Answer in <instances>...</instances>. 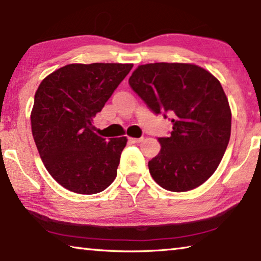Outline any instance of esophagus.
Instances as JSON below:
<instances>
[{"instance_id":"1","label":"esophagus","mask_w":261,"mask_h":261,"mask_svg":"<svg viewBox=\"0 0 261 261\" xmlns=\"http://www.w3.org/2000/svg\"><path fill=\"white\" fill-rule=\"evenodd\" d=\"M129 141H130V143H141L142 141H143V137H141V138H134V137H130L129 138Z\"/></svg>"}]
</instances>
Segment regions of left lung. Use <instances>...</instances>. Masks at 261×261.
Wrapping results in <instances>:
<instances>
[{"label":"left lung","mask_w":261,"mask_h":261,"mask_svg":"<svg viewBox=\"0 0 261 261\" xmlns=\"http://www.w3.org/2000/svg\"><path fill=\"white\" fill-rule=\"evenodd\" d=\"M129 84L156 115L171 117V134L159 138L162 148L148 164L155 182L177 193L202 185L230 137L232 112L219 80L194 64L155 62L138 66Z\"/></svg>","instance_id":"left-lung-1"}]
</instances>
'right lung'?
Masks as SVG:
<instances>
[{"label": "right lung", "mask_w": 261, "mask_h": 261, "mask_svg": "<svg viewBox=\"0 0 261 261\" xmlns=\"http://www.w3.org/2000/svg\"><path fill=\"white\" fill-rule=\"evenodd\" d=\"M132 66L69 64L39 85L31 113L33 138L47 171L64 188L91 195L115 181L127 138L108 142L92 123Z\"/></svg>", "instance_id": "right-lung-1"}]
</instances>
